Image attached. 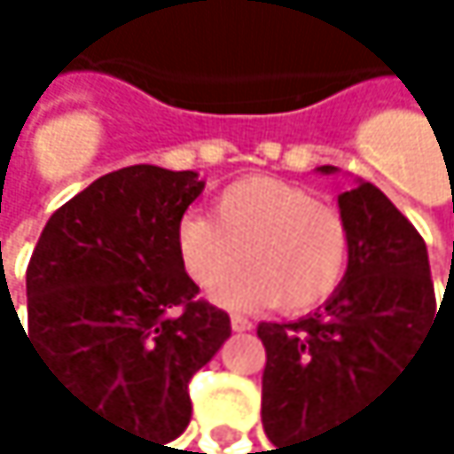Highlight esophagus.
<instances>
[{"label": "esophagus", "instance_id": "obj_1", "mask_svg": "<svg viewBox=\"0 0 454 454\" xmlns=\"http://www.w3.org/2000/svg\"><path fill=\"white\" fill-rule=\"evenodd\" d=\"M231 329L234 333H247V329H253V324L242 316H231Z\"/></svg>", "mask_w": 454, "mask_h": 454}]
</instances>
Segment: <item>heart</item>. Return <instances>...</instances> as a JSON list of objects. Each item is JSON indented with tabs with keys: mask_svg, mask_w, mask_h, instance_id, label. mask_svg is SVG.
Segmentation results:
<instances>
[{
	"mask_svg": "<svg viewBox=\"0 0 454 454\" xmlns=\"http://www.w3.org/2000/svg\"><path fill=\"white\" fill-rule=\"evenodd\" d=\"M351 250V223L335 204L275 176L237 179L215 196L212 220L184 215L176 225L182 270L196 286L215 288L242 261L250 267L217 291V302L239 310H316L343 286Z\"/></svg>",
	"mask_w": 454,
	"mask_h": 454,
	"instance_id": "heart-1",
	"label": "heart"
}]
</instances>
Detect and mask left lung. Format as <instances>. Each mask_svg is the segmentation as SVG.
<instances>
[{
  "label": "left lung",
  "instance_id": "left-lung-1",
  "mask_svg": "<svg viewBox=\"0 0 454 454\" xmlns=\"http://www.w3.org/2000/svg\"><path fill=\"white\" fill-rule=\"evenodd\" d=\"M338 204L354 237L343 286L308 318L255 329L267 351L261 422L278 454L368 409L439 318L427 247L409 217L371 182Z\"/></svg>",
  "mask_w": 454,
  "mask_h": 454
}]
</instances>
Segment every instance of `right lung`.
Wrapping results in <instances>:
<instances>
[{"label": "right lung", "mask_w": 454, "mask_h": 454, "mask_svg": "<svg viewBox=\"0 0 454 454\" xmlns=\"http://www.w3.org/2000/svg\"><path fill=\"white\" fill-rule=\"evenodd\" d=\"M201 190L196 171H111L48 217L27 267V340L48 373L158 447L187 427V384L231 335L176 253Z\"/></svg>", "instance_id": "add662e5"}]
</instances>
